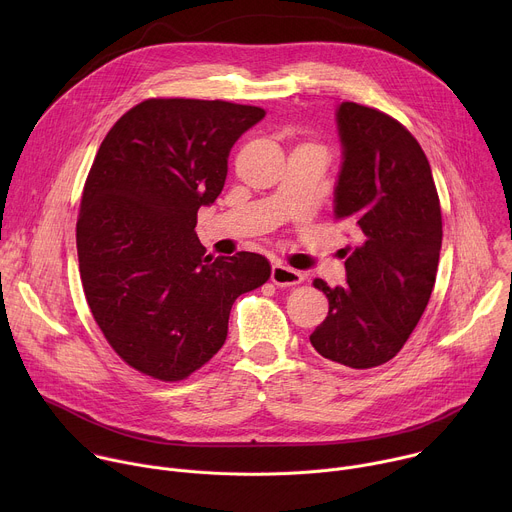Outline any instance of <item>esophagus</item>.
<instances>
[{
	"label": "esophagus",
	"mask_w": 512,
	"mask_h": 512,
	"mask_svg": "<svg viewBox=\"0 0 512 512\" xmlns=\"http://www.w3.org/2000/svg\"><path fill=\"white\" fill-rule=\"evenodd\" d=\"M271 281L279 287H289V285H298L304 281V273L298 271V269H291L287 265H273L271 269Z\"/></svg>",
	"instance_id": "1"
}]
</instances>
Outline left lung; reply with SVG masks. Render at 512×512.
Returning a JSON list of instances; mask_svg holds the SVG:
<instances>
[{
  "label": "left lung",
  "mask_w": 512,
  "mask_h": 512,
  "mask_svg": "<svg viewBox=\"0 0 512 512\" xmlns=\"http://www.w3.org/2000/svg\"><path fill=\"white\" fill-rule=\"evenodd\" d=\"M336 127L342 164L334 218L356 243L342 249L346 285L314 281L328 298V316L310 342L332 362L373 369L403 348L429 302L442 208L421 145L399 121L344 101Z\"/></svg>",
  "instance_id": "1"
}]
</instances>
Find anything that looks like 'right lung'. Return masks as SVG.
<instances>
[{"instance_id":"right-lung-1","label":"right lung","mask_w":512,"mask_h":512,"mask_svg":"<svg viewBox=\"0 0 512 512\" xmlns=\"http://www.w3.org/2000/svg\"><path fill=\"white\" fill-rule=\"evenodd\" d=\"M263 117L227 101L148 99L101 143L77 223L81 279L107 342L143 375L200 369L225 344L235 300L271 275L259 253L212 259L194 231L235 141Z\"/></svg>"}]
</instances>
